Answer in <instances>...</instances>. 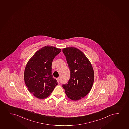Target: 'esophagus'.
Returning a JSON list of instances; mask_svg holds the SVG:
<instances>
[{
    "label": "esophagus",
    "instance_id": "esophagus-1",
    "mask_svg": "<svg viewBox=\"0 0 129 129\" xmlns=\"http://www.w3.org/2000/svg\"><path fill=\"white\" fill-rule=\"evenodd\" d=\"M56 79H57V82H58V83H59V82H60V78H57Z\"/></svg>",
    "mask_w": 129,
    "mask_h": 129
}]
</instances>
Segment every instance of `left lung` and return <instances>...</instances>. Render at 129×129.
Returning <instances> with one entry per match:
<instances>
[{
  "label": "left lung",
  "instance_id": "1",
  "mask_svg": "<svg viewBox=\"0 0 129 129\" xmlns=\"http://www.w3.org/2000/svg\"><path fill=\"white\" fill-rule=\"evenodd\" d=\"M70 76L67 84L62 85L66 95L71 100H78L91 91L94 81L91 64L83 52L75 47L63 49Z\"/></svg>",
  "mask_w": 129,
  "mask_h": 129
}]
</instances>
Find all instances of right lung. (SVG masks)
Wrapping results in <instances>:
<instances>
[{
    "label": "right lung",
    "mask_w": 129,
    "mask_h": 129,
    "mask_svg": "<svg viewBox=\"0 0 129 129\" xmlns=\"http://www.w3.org/2000/svg\"><path fill=\"white\" fill-rule=\"evenodd\" d=\"M61 49L52 46L41 48L28 62L24 74L28 89L34 96L43 99L49 96L57 85L52 74V61Z\"/></svg>",
    "instance_id": "right-lung-1"
}]
</instances>
